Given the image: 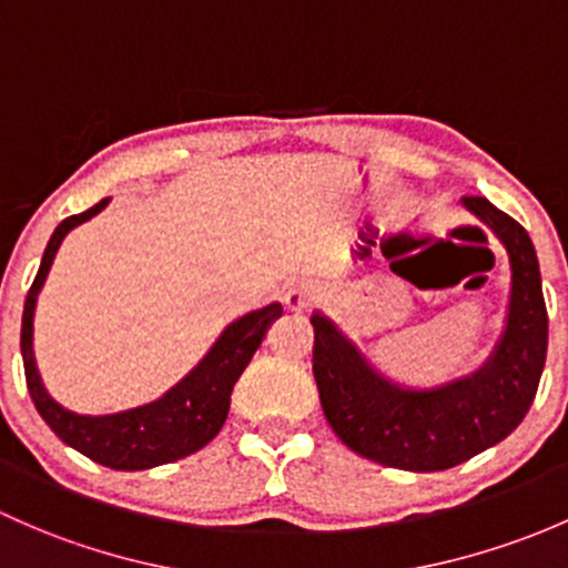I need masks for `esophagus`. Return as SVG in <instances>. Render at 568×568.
<instances>
[{
    "label": "esophagus",
    "mask_w": 568,
    "mask_h": 568,
    "mask_svg": "<svg viewBox=\"0 0 568 568\" xmlns=\"http://www.w3.org/2000/svg\"><path fill=\"white\" fill-rule=\"evenodd\" d=\"M313 302H315V285L307 283V280H296V283L288 285V291H285V304H288V310H294V313L307 310Z\"/></svg>",
    "instance_id": "esophagus-1"
}]
</instances>
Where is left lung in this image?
Returning <instances> with one entry per match:
<instances>
[{"label":"left lung","mask_w":568,"mask_h":568,"mask_svg":"<svg viewBox=\"0 0 568 568\" xmlns=\"http://www.w3.org/2000/svg\"><path fill=\"white\" fill-rule=\"evenodd\" d=\"M463 204L495 231L511 261L506 332L470 378L433 392L399 389L381 378L324 315L313 324V375L337 438L389 468L429 474L465 463L504 440L528 414L547 359V307L528 231L481 195Z\"/></svg>","instance_id":"1"}]
</instances>
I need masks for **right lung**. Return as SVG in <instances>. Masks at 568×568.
I'll return each instance as SVG.
<instances>
[{"mask_svg":"<svg viewBox=\"0 0 568 568\" xmlns=\"http://www.w3.org/2000/svg\"><path fill=\"white\" fill-rule=\"evenodd\" d=\"M109 199L94 204L87 212L73 214L62 220L53 231L43 253V264L38 268L32 288H29L27 302H23V324H21V356L23 373H27V386L32 394V403L38 414L43 416L45 425L59 435L68 446L79 449L94 463L105 465L113 470H143L154 465L176 463V459L204 449L209 440L225 425V416L231 408V392L239 375L244 373L253 354L258 351L261 339L274 318L283 313L277 302L255 310V313L242 315L234 321L214 348L209 351L206 359L182 381L163 399L143 408L124 410L113 416H79L64 410L57 399L48 397L40 381L38 367L32 356V315L34 302H38L40 288L45 283V274L51 268L53 255L59 244L68 236L70 229L87 223L89 217L105 209Z\"/></svg>","mask_w":568,"mask_h":568,"instance_id":"1","label":"right lung"}]
</instances>
